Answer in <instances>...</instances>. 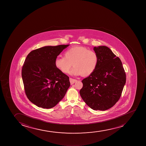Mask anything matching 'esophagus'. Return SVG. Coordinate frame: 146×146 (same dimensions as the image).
I'll return each instance as SVG.
<instances>
[{"label":"esophagus","mask_w":146,"mask_h":146,"mask_svg":"<svg viewBox=\"0 0 146 146\" xmlns=\"http://www.w3.org/2000/svg\"><path fill=\"white\" fill-rule=\"evenodd\" d=\"M70 84H74V83H75V82H77V80L72 78H70Z\"/></svg>","instance_id":"1"}]
</instances>
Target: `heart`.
Here are the masks:
<instances>
[{
  "instance_id": "1",
  "label": "heart",
  "mask_w": 146,
  "mask_h": 146,
  "mask_svg": "<svg viewBox=\"0 0 146 146\" xmlns=\"http://www.w3.org/2000/svg\"><path fill=\"white\" fill-rule=\"evenodd\" d=\"M64 54V56L58 57L55 60V66L63 73H68L73 66L70 74L86 76H90L97 68L99 59L97 52L86 47H71Z\"/></svg>"
}]
</instances>
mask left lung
Returning a JSON list of instances; mask_svg holds the SVG:
<instances>
[{
	"label": "left lung",
	"instance_id": "left-lung-1",
	"mask_svg": "<svg viewBox=\"0 0 146 146\" xmlns=\"http://www.w3.org/2000/svg\"><path fill=\"white\" fill-rule=\"evenodd\" d=\"M98 56L97 68L82 80L80 95L94 110L109 109L120 99L126 83V74L120 59L106 46L94 47Z\"/></svg>",
	"mask_w": 146,
	"mask_h": 146
}]
</instances>
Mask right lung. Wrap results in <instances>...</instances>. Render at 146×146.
Instances as JSON below:
<instances>
[{
    "label": "right lung",
    "mask_w": 146,
    "mask_h": 146,
    "mask_svg": "<svg viewBox=\"0 0 146 146\" xmlns=\"http://www.w3.org/2000/svg\"><path fill=\"white\" fill-rule=\"evenodd\" d=\"M68 46H45L33 50L26 57L22 68L24 90L38 107H54L70 86L69 77L55 66L57 56Z\"/></svg>",
    "instance_id": "obj_1"
}]
</instances>
